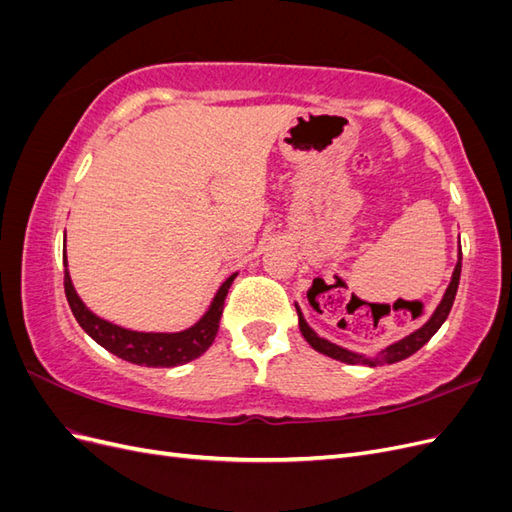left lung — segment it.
Masks as SVG:
<instances>
[{
	"label": "left lung",
	"mask_w": 512,
	"mask_h": 512,
	"mask_svg": "<svg viewBox=\"0 0 512 512\" xmlns=\"http://www.w3.org/2000/svg\"><path fill=\"white\" fill-rule=\"evenodd\" d=\"M459 277H461V260L457 262L455 273H453V280H451V284H448V288H446V292H444V299L440 301V305H438L436 312H433V316L423 324L421 329L414 331V333L408 335V337H404V339H401V342H397V344L389 346L386 350H382L380 356H376V359H367V356H363V354H354V352H350V350H344V348H339V346L327 342V339L318 337L312 329H309V324L303 320V316H301V312H299V307H297V312H299V329H301L303 337L307 339V344L312 346L314 350L331 356V359L348 363V365H369V367H376V365H380V363H397V361H404V359H408L410 354H414L416 350H421V348L429 342V339H431L433 335H436V331L442 327L444 320L448 318V314H451V307H453V303H455V294H457V288H459Z\"/></svg>",
	"instance_id": "1"
}]
</instances>
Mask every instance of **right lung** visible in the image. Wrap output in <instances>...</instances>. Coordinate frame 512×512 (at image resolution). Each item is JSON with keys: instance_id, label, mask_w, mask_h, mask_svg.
I'll list each match as a JSON object with an SVG mask.
<instances>
[{"instance_id": "add662e5", "label": "right lung", "mask_w": 512, "mask_h": 512, "mask_svg": "<svg viewBox=\"0 0 512 512\" xmlns=\"http://www.w3.org/2000/svg\"><path fill=\"white\" fill-rule=\"evenodd\" d=\"M64 265H66V256H64ZM235 277L237 273L230 275L222 284L218 294H215L209 312L200 318L192 329L181 331V333H136L98 318L96 314H91L85 307V303L79 299V294H76L70 282L68 269L64 271V290L76 322H79L83 331L91 339H96L102 348H106L108 352L119 356V359L134 365L177 367L198 359V356L207 352V348L213 344V339L220 329L224 299Z\"/></svg>"}]
</instances>
